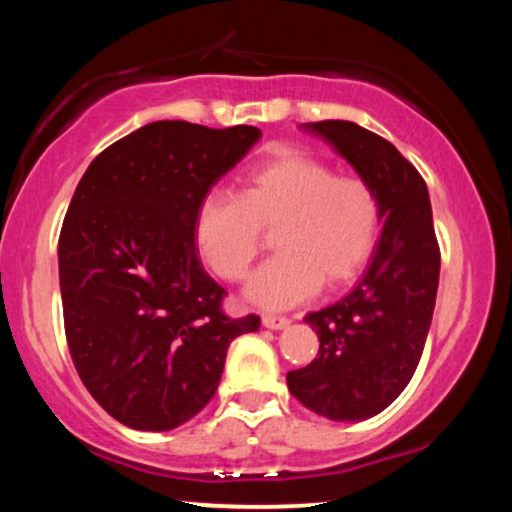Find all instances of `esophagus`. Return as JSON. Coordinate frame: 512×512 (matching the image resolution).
<instances>
[{
  "label": "esophagus",
  "mask_w": 512,
  "mask_h": 512,
  "mask_svg": "<svg viewBox=\"0 0 512 512\" xmlns=\"http://www.w3.org/2000/svg\"><path fill=\"white\" fill-rule=\"evenodd\" d=\"M262 323H264V327H268V329H287V327H289V323H291V320H289L287 316H275V314H266V316L262 318Z\"/></svg>",
  "instance_id": "34e87169"
}]
</instances>
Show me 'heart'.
I'll use <instances>...</instances> for the list:
<instances>
[{"label": "heart", "mask_w": 512, "mask_h": 512, "mask_svg": "<svg viewBox=\"0 0 512 512\" xmlns=\"http://www.w3.org/2000/svg\"><path fill=\"white\" fill-rule=\"evenodd\" d=\"M239 196L212 192L198 203L196 246L212 271L244 280L273 232L277 253L250 275L244 296L271 311L316 296L323 280L343 284L370 262L384 225L381 196L368 180L336 176L300 151H282L241 173Z\"/></svg>", "instance_id": "obj_1"}]
</instances>
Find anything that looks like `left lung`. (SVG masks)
I'll return each instance as SVG.
<instances>
[{"label": "left lung", "mask_w": 512, "mask_h": 512, "mask_svg": "<svg viewBox=\"0 0 512 512\" xmlns=\"http://www.w3.org/2000/svg\"><path fill=\"white\" fill-rule=\"evenodd\" d=\"M302 128L334 146L384 205L379 244L357 287L305 316L318 334V357L287 372L291 395L309 411L359 422L393 404L418 368L436 305L440 248L427 185L391 142L341 119Z\"/></svg>", "instance_id": "8db88e82"}]
</instances>
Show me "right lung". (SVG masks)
Returning a JSON list of instances; mask_svg holds the SVG:
<instances>
[{"label":"right lung","mask_w":512,"mask_h":512,"mask_svg":"<svg viewBox=\"0 0 512 512\" xmlns=\"http://www.w3.org/2000/svg\"><path fill=\"white\" fill-rule=\"evenodd\" d=\"M255 126L153 121L92 160L58 239L69 354L90 395L137 431L176 429L219 388L259 316L230 318L198 259L194 219L250 151Z\"/></svg>","instance_id":"right-lung-1"}]
</instances>
